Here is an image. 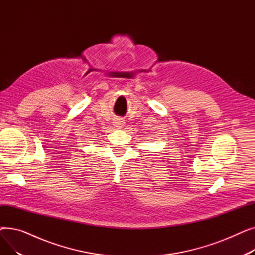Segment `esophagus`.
I'll list each match as a JSON object with an SVG mask.
<instances>
[{
    "mask_svg": "<svg viewBox=\"0 0 255 255\" xmlns=\"http://www.w3.org/2000/svg\"><path fill=\"white\" fill-rule=\"evenodd\" d=\"M124 124H125V122H124V120H123V119L117 118V119H115V120H114V125H115L116 127L121 128V127H123V126H124Z\"/></svg>",
    "mask_w": 255,
    "mask_h": 255,
    "instance_id": "obj_1",
    "label": "esophagus"
}]
</instances>
